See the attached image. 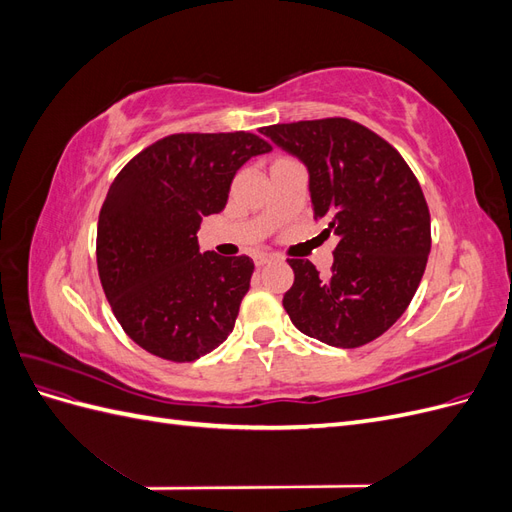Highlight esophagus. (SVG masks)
Here are the masks:
<instances>
[{"mask_svg":"<svg viewBox=\"0 0 512 512\" xmlns=\"http://www.w3.org/2000/svg\"><path fill=\"white\" fill-rule=\"evenodd\" d=\"M273 260H275V254H269V252H258V254H254L256 267H265V265H269V262H273Z\"/></svg>","mask_w":512,"mask_h":512,"instance_id":"esophagus-1","label":"esophagus"}]
</instances>
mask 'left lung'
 I'll return each mask as SVG.
<instances>
[{"label": "left lung", "mask_w": 512, "mask_h": 512, "mask_svg": "<svg viewBox=\"0 0 512 512\" xmlns=\"http://www.w3.org/2000/svg\"><path fill=\"white\" fill-rule=\"evenodd\" d=\"M305 162L314 220L337 235L329 277L288 258L294 284L284 309L294 327L335 348H359L389 331L421 284L431 218L401 153L346 117L275 123L260 130Z\"/></svg>", "instance_id": "1"}]
</instances>
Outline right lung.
Here are the masks:
<instances>
[{
	"label": "right lung",
	"mask_w": 512,
	"mask_h": 512,
	"mask_svg": "<svg viewBox=\"0 0 512 512\" xmlns=\"http://www.w3.org/2000/svg\"><path fill=\"white\" fill-rule=\"evenodd\" d=\"M271 149L252 132H181L119 170L100 209L96 258L106 299L134 344L190 363L232 333L254 262L200 254L196 232L226 207L237 170Z\"/></svg>",
	"instance_id": "obj_1"
}]
</instances>
